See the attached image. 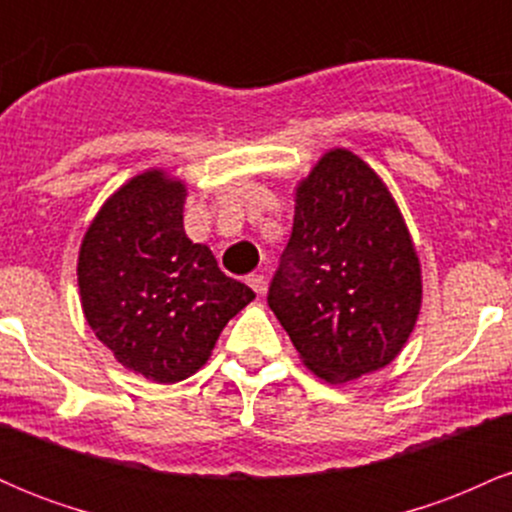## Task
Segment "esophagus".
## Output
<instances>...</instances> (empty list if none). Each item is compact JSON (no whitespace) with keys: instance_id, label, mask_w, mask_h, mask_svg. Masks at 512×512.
I'll return each instance as SVG.
<instances>
[{"instance_id":"esophagus-1","label":"esophagus","mask_w":512,"mask_h":512,"mask_svg":"<svg viewBox=\"0 0 512 512\" xmlns=\"http://www.w3.org/2000/svg\"><path fill=\"white\" fill-rule=\"evenodd\" d=\"M250 284V289L257 293V296H262L264 293V286H267V281H264V274H248V279H245Z\"/></svg>"}]
</instances>
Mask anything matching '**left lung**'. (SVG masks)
Segmentation results:
<instances>
[{
  "label": "left lung",
  "mask_w": 512,
  "mask_h": 512,
  "mask_svg": "<svg viewBox=\"0 0 512 512\" xmlns=\"http://www.w3.org/2000/svg\"><path fill=\"white\" fill-rule=\"evenodd\" d=\"M421 264L387 185L330 149L296 185V214L267 303L301 361L349 383L397 358L421 310Z\"/></svg>",
  "instance_id": "left-lung-1"
}]
</instances>
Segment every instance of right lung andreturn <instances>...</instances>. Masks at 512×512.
<instances>
[{
	"label": "right lung",
	"mask_w": 512,
	"mask_h": 512,
	"mask_svg": "<svg viewBox=\"0 0 512 512\" xmlns=\"http://www.w3.org/2000/svg\"><path fill=\"white\" fill-rule=\"evenodd\" d=\"M185 182L144 170L113 192L79 248L81 308L127 370L161 385L190 378L255 293L182 226Z\"/></svg>",
	"instance_id": "right-lung-1"
}]
</instances>
